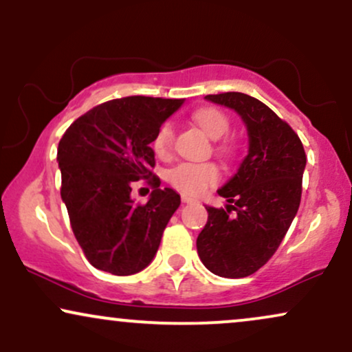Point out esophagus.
Instances as JSON below:
<instances>
[{"label":"esophagus","instance_id":"34e87169","mask_svg":"<svg viewBox=\"0 0 352 352\" xmlns=\"http://www.w3.org/2000/svg\"><path fill=\"white\" fill-rule=\"evenodd\" d=\"M195 201H197V199L185 197V195H184V197H182V203H185V204H188V203H195Z\"/></svg>","mask_w":352,"mask_h":352}]
</instances>
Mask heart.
Segmentation results:
<instances>
[{
    "instance_id": "obj_1",
    "label": "heart",
    "mask_w": 352,
    "mask_h": 352,
    "mask_svg": "<svg viewBox=\"0 0 352 352\" xmlns=\"http://www.w3.org/2000/svg\"><path fill=\"white\" fill-rule=\"evenodd\" d=\"M195 123L201 126V130L209 138L217 140L216 153L224 159H232L235 155V143L229 138L219 140L224 136L230 128V118L224 110L217 107H201V109L193 112ZM173 140H175V130H173L172 122H164L155 131L153 140V148L157 155H167L173 148ZM221 173L216 164L212 162H182L179 166L172 167L167 172V180L173 188L182 191L185 195H199L203 193L208 186L214 185L219 180Z\"/></svg>"
}]
</instances>
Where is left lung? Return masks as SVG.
<instances>
[{"instance_id": "8db88e82", "label": "left lung", "mask_w": 352, "mask_h": 352, "mask_svg": "<svg viewBox=\"0 0 352 352\" xmlns=\"http://www.w3.org/2000/svg\"><path fill=\"white\" fill-rule=\"evenodd\" d=\"M234 109L248 131V154L217 190L226 209L206 206L208 222L197 239L203 265L221 278H245L266 265L283 242L302 197L305 151L300 138L268 105L242 92L209 94Z\"/></svg>"}]
</instances>
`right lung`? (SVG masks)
I'll return each instance as SVG.
<instances>
[{
  "label": "right lung",
  "mask_w": 352,
  "mask_h": 352,
  "mask_svg": "<svg viewBox=\"0 0 352 352\" xmlns=\"http://www.w3.org/2000/svg\"><path fill=\"white\" fill-rule=\"evenodd\" d=\"M182 104L146 96L104 102L74 120L60 140L61 199L74 237L94 268L128 276L153 261L180 197L172 188H159L151 143ZM138 179L153 188L144 205L131 199Z\"/></svg>",
  "instance_id": "add662e5"
}]
</instances>
